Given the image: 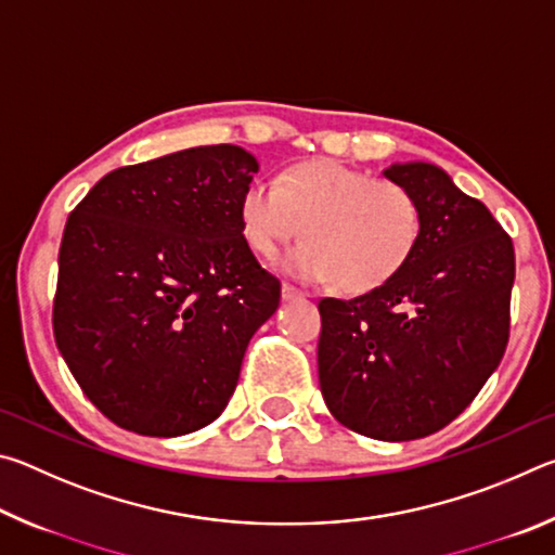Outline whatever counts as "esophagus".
I'll use <instances>...</instances> for the list:
<instances>
[{
	"mask_svg": "<svg viewBox=\"0 0 555 555\" xmlns=\"http://www.w3.org/2000/svg\"><path fill=\"white\" fill-rule=\"evenodd\" d=\"M281 296H284V300H296V298H304L306 294L300 288H296V286L284 284V286H281Z\"/></svg>",
	"mask_w": 555,
	"mask_h": 555,
	"instance_id": "obj_1",
	"label": "esophagus"
}]
</instances>
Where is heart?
Wrapping results in <instances>:
<instances>
[{
    "instance_id": "1",
    "label": "heart",
    "mask_w": 555,
    "mask_h": 555,
    "mask_svg": "<svg viewBox=\"0 0 555 555\" xmlns=\"http://www.w3.org/2000/svg\"><path fill=\"white\" fill-rule=\"evenodd\" d=\"M242 234L261 259H276L291 240V274L333 279L345 294H370L409 264L424 230L421 203L409 188L345 164L306 162L274 185L251 183L240 203Z\"/></svg>"
}]
</instances>
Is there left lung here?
Listing matches in <instances>:
<instances>
[{
  "label": "left lung",
  "instance_id": "1",
  "mask_svg": "<svg viewBox=\"0 0 555 555\" xmlns=\"http://www.w3.org/2000/svg\"><path fill=\"white\" fill-rule=\"evenodd\" d=\"M384 173L418 198L421 242L384 286L318 300V379L343 426L413 440L455 421L502 362L514 244L440 168L403 164Z\"/></svg>",
  "mask_w": 555,
  "mask_h": 555
}]
</instances>
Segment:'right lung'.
<instances>
[{"label":"right lung","instance_id":"right-lung-1","mask_svg":"<svg viewBox=\"0 0 555 555\" xmlns=\"http://www.w3.org/2000/svg\"><path fill=\"white\" fill-rule=\"evenodd\" d=\"M240 146H195L121 166L65 222L55 345L119 428L173 438L212 424L281 284L242 234L257 173Z\"/></svg>","mask_w":555,"mask_h":555}]
</instances>
